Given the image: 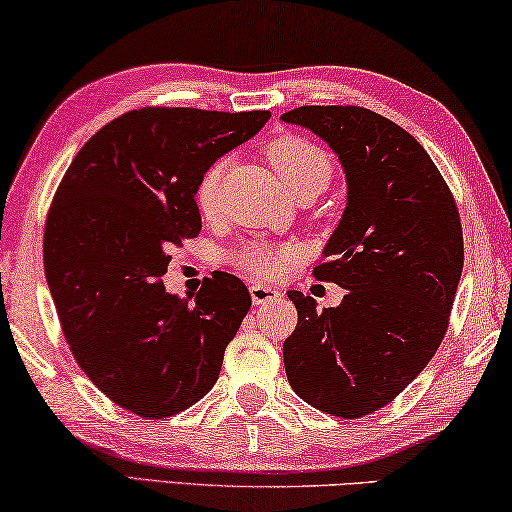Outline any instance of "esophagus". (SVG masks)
Returning <instances> with one entry per match:
<instances>
[{
  "label": "esophagus",
  "mask_w": 512,
  "mask_h": 512,
  "mask_svg": "<svg viewBox=\"0 0 512 512\" xmlns=\"http://www.w3.org/2000/svg\"><path fill=\"white\" fill-rule=\"evenodd\" d=\"M249 295H251V302H254V304H270V302H277L283 297L281 290L263 286V283H251Z\"/></svg>",
  "instance_id": "1"
}]
</instances>
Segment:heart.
I'll return each instance as SVG.
<instances>
[{
    "instance_id": "1",
    "label": "heart",
    "mask_w": 512,
    "mask_h": 512,
    "mask_svg": "<svg viewBox=\"0 0 512 512\" xmlns=\"http://www.w3.org/2000/svg\"><path fill=\"white\" fill-rule=\"evenodd\" d=\"M267 160H270L274 174L281 178L290 196L325 190L332 178V162L329 155L316 141L304 137H279L267 146ZM226 162L219 160L203 171L196 185V206L203 212H212L217 203L219 180H222ZM295 258L293 247H249L238 254V265L261 279H274L286 270V265Z\"/></svg>"
}]
</instances>
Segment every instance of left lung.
Masks as SVG:
<instances>
[{
  "mask_svg": "<svg viewBox=\"0 0 512 512\" xmlns=\"http://www.w3.org/2000/svg\"><path fill=\"white\" fill-rule=\"evenodd\" d=\"M281 121L325 141L348 187L316 267L348 293L318 311L288 290L297 327L283 366L306 403L357 419L391 403L442 343L465 261L458 208L426 148L371 109L311 105Z\"/></svg>",
  "mask_w": 512,
  "mask_h": 512,
  "instance_id": "obj_1",
  "label": "left lung"
}]
</instances>
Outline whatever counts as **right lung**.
I'll return each instance as SVG.
<instances>
[{
    "mask_svg": "<svg viewBox=\"0 0 512 512\" xmlns=\"http://www.w3.org/2000/svg\"><path fill=\"white\" fill-rule=\"evenodd\" d=\"M270 112L135 109L100 128L70 162L50 215L45 279L89 380L144 419L187 410L222 371L251 297L212 274L194 297L164 290L169 249L201 231L196 185Z\"/></svg>",
    "mask_w": 512,
    "mask_h": 512,
    "instance_id": "obj_1",
    "label": "right lung"
}]
</instances>
